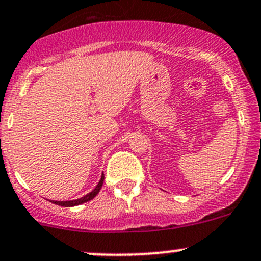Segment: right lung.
<instances>
[{
	"label": "right lung",
	"instance_id": "obj_1",
	"mask_svg": "<svg viewBox=\"0 0 261 261\" xmlns=\"http://www.w3.org/2000/svg\"><path fill=\"white\" fill-rule=\"evenodd\" d=\"M103 181H105V174H102V177H100V181L98 182V185L95 186V189L93 190L92 192H89V194L85 195V196H83V198L76 199V200H70V201H53L52 200V203L57 204V205H60V206H76V205H80V204L87 203V201L92 200V199H94L95 196H97V194L100 191V189H102Z\"/></svg>",
	"mask_w": 261,
	"mask_h": 261
}]
</instances>
